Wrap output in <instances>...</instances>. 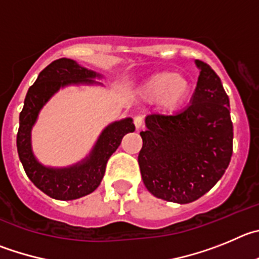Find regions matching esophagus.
<instances>
[{"label": "esophagus", "mask_w": 259, "mask_h": 259, "mask_svg": "<svg viewBox=\"0 0 259 259\" xmlns=\"http://www.w3.org/2000/svg\"><path fill=\"white\" fill-rule=\"evenodd\" d=\"M134 125H135V129L139 130L142 126H143V118L141 117V116H137V117H134Z\"/></svg>", "instance_id": "obj_1"}]
</instances>
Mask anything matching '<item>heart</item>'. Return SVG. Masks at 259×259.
<instances>
[{"mask_svg": "<svg viewBox=\"0 0 259 259\" xmlns=\"http://www.w3.org/2000/svg\"><path fill=\"white\" fill-rule=\"evenodd\" d=\"M192 92L187 76L173 71L156 72L142 83L139 93L146 101H157L165 112H173L183 106Z\"/></svg>", "mask_w": 259, "mask_h": 259, "instance_id": "obj_1", "label": "heart"}]
</instances>
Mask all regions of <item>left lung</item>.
Listing matches in <instances>:
<instances>
[{"label":"left lung","instance_id":"8db88e82","mask_svg":"<svg viewBox=\"0 0 259 259\" xmlns=\"http://www.w3.org/2000/svg\"><path fill=\"white\" fill-rule=\"evenodd\" d=\"M191 104L173 116H147L138 162L153 196L188 204L214 187L232 156L230 99L221 78L201 60Z\"/></svg>","mask_w":259,"mask_h":259}]
</instances>
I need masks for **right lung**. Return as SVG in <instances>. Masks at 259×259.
Segmentation results:
<instances>
[{"label":"right lung","mask_w":259,"mask_h":259,"mask_svg":"<svg viewBox=\"0 0 259 259\" xmlns=\"http://www.w3.org/2000/svg\"><path fill=\"white\" fill-rule=\"evenodd\" d=\"M101 73L80 66L76 60L60 58L39 72L28 89L19 116L16 147L28 178L38 190L55 200H74L92 193L101 185L108 158L118 148L124 135L135 130L133 118L126 117L107 125L98 137L90 153L81 161L64 167L41 164L32 150V129L41 109L60 89L71 85H102L95 80Z\"/></svg>","instance_id":"1"}]
</instances>
